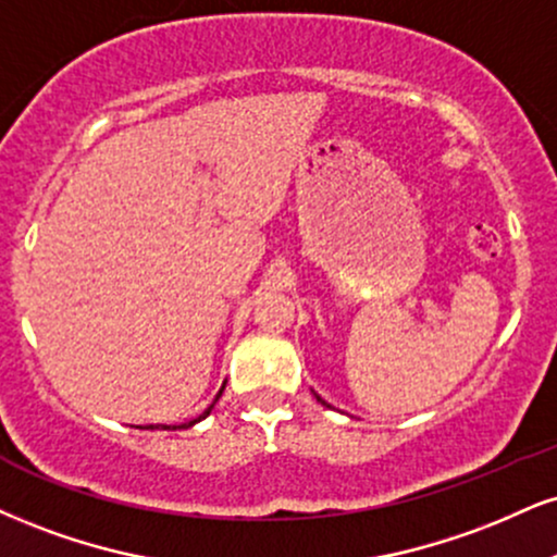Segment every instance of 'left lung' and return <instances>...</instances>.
<instances>
[{
  "instance_id": "1",
  "label": "left lung",
  "mask_w": 557,
  "mask_h": 557,
  "mask_svg": "<svg viewBox=\"0 0 557 557\" xmlns=\"http://www.w3.org/2000/svg\"><path fill=\"white\" fill-rule=\"evenodd\" d=\"M317 399L321 401V405H326V401H324V399H321V397H319V394H317ZM326 407H330V405H326Z\"/></svg>"
}]
</instances>
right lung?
I'll return each instance as SVG.
<instances>
[{
	"label": "right lung",
	"instance_id": "obj_1",
	"mask_svg": "<svg viewBox=\"0 0 557 557\" xmlns=\"http://www.w3.org/2000/svg\"><path fill=\"white\" fill-rule=\"evenodd\" d=\"M223 388H225V384H223V386H220V392H218V394H214L212 405H210V407H207V410H205L202 414H197V418H194V420H186V423H181V425H147V431H156V428H158V431H184V428H191V425H197V423H199V420H205V418H207V414H210V412L214 410V405H218V399H220V397H223Z\"/></svg>",
	"mask_w": 557,
	"mask_h": 557
}]
</instances>
